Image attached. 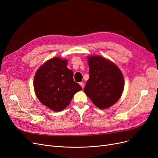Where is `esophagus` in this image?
I'll return each instance as SVG.
<instances>
[{
  "instance_id": "1",
  "label": "esophagus",
  "mask_w": 158,
  "mask_h": 158,
  "mask_svg": "<svg viewBox=\"0 0 158 158\" xmlns=\"http://www.w3.org/2000/svg\"><path fill=\"white\" fill-rule=\"evenodd\" d=\"M80 85H81V86H82V88H84V82H80Z\"/></svg>"
}]
</instances>
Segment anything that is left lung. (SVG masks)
Listing matches in <instances>:
<instances>
[{"mask_svg": "<svg viewBox=\"0 0 158 158\" xmlns=\"http://www.w3.org/2000/svg\"><path fill=\"white\" fill-rule=\"evenodd\" d=\"M89 77L84 93L99 109L112 106L120 99L124 89V78L118 66L101 56L88 57Z\"/></svg>", "mask_w": 158, "mask_h": 158, "instance_id": "1", "label": "left lung"}]
</instances>
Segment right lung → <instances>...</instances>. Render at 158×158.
Returning <instances> with one entry per match:
<instances>
[{"instance_id":"add662e5","label":"right lung","mask_w":158,"mask_h":158,"mask_svg":"<svg viewBox=\"0 0 158 158\" xmlns=\"http://www.w3.org/2000/svg\"><path fill=\"white\" fill-rule=\"evenodd\" d=\"M68 60L51 59L38 69L33 80L36 96L42 104L55 111H60L70 104L82 87L73 79V71L67 68Z\"/></svg>"}]
</instances>
